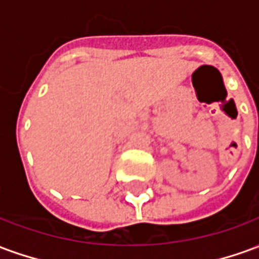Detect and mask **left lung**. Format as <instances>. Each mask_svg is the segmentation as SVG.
I'll return each mask as SVG.
<instances>
[{
	"instance_id": "1",
	"label": "left lung",
	"mask_w": 259,
	"mask_h": 259,
	"mask_svg": "<svg viewBox=\"0 0 259 259\" xmlns=\"http://www.w3.org/2000/svg\"><path fill=\"white\" fill-rule=\"evenodd\" d=\"M258 136H259V126H258Z\"/></svg>"
}]
</instances>
